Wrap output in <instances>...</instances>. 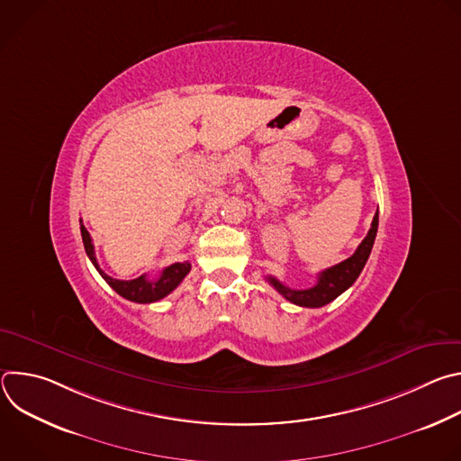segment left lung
<instances>
[{"instance_id":"8db88e82","label":"left lung","mask_w":461,"mask_h":461,"mask_svg":"<svg viewBox=\"0 0 461 461\" xmlns=\"http://www.w3.org/2000/svg\"><path fill=\"white\" fill-rule=\"evenodd\" d=\"M377 213L374 215L372 226L366 233V237L363 239V242L357 246V249L354 251L352 257H348L347 260L339 262V265L326 268L324 272L319 274L315 286L306 288V290H292L288 286H285L281 281H277L276 277H268V283L290 303L299 304V306H306V308H319L324 306L328 303H332L336 297H339L345 290H348L356 279L359 277L361 270L365 268L368 255L372 251L374 240H375V233H377Z\"/></svg>"}]
</instances>
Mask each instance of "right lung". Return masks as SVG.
<instances>
[{
  "instance_id": "add662e5",
  "label": "right lung",
  "mask_w": 461,
  "mask_h": 461,
  "mask_svg": "<svg viewBox=\"0 0 461 461\" xmlns=\"http://www.w3.org/2000/svg\"><path fill=\"white\" fill-rule=\"evenodd\" d=\"M82 222V221H80ZM80 231H82V240H84V248L87 257L91 258V262L95 265V268L98 270V274L105 279V283L122 297L133 301V303H140V304H149V303H157L160 299H164L166 295H169L180 283L182 279L189 274L191 265L185 262H175V265L167 267L162 270L160 277L155 281H149L146 276H140L137 279L131 281H120V279H113L109 277L100 267L98 260L95 255V246H93V239L89 235V231L86 230L84 224H80Z\"/></svg>"
}]
</instances>
